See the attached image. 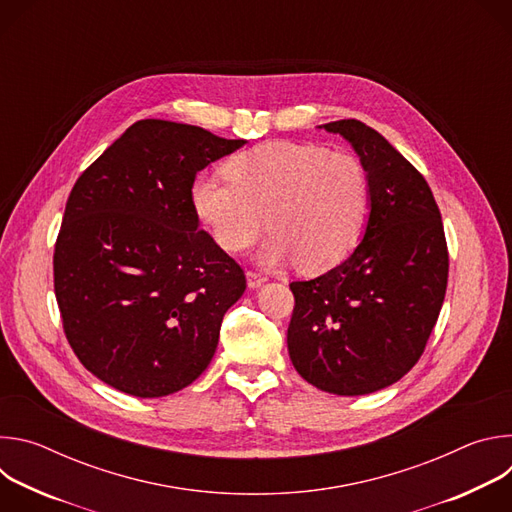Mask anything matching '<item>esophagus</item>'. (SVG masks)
<instances>
[{"instance_id": "1", "label": "esophagus", "mask_w": 512, "mask_h": 512, "mask_svg": "<svg viewBox=\"0 0 512 512\" xmlns=\"http://www.w3.org/2000/svg\"><path fill=\"white\" fill-rule=\"evenodd\" d=\"M265 281H267V275L257 273V271H247V285H249L251 289L261 287Z\"/></svg>"}]
</instances>
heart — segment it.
<instances>
[{"instance_id": "obj_1", "label": "heart", "mask_w": 512, "mask_h": 512, "mask_svg": "<svg viewBox=\"0 0 512 512\" xmlns=\"http://www.w3.org/2000/svg\"><path fill=\"white\" fill-rule=\"evenodd\" d=\"M225 172L229 180L200 174L190 186L194 212L223 249H249L269 223L273 235L259 263L298 261L304 271H326L360 241L371 184L354 154L267 141L231 158Z\"/></svg>"}]
</instances>
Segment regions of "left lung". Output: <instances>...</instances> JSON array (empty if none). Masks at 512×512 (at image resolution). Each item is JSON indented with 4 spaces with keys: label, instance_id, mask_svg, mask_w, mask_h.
<instances>
[{
    "label": "left lung",
    "instance_id": "1",
    "mask_svg": "<svg viewBox=\"0 0 512 512\" xmlns=\"http://www.w3.org/2000/svg\"><path fill=\"white\" fill-rule=\"evenodd\" d=\"M342 135L367 168L371 208L362 241L328 273L294 281L287 350L320 391L354 397L405 377L423 354L448 285V247L425 178L373 127L318 125Z\"/></svg>",
    "mask_w": 512,
    "mask_h": 512
}]
</instances>
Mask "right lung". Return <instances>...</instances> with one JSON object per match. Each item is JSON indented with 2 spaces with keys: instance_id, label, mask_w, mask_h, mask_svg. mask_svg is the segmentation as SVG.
Masks as SVG:
<instances>
[{
  "instance_id": "right-lung-1",
  "label": "right lung",
  "mask_w": 512,
  "mask_h": 512,
  "mask_svg": "<svg viewBox=\"0 0 512 512\" xmlns=\"http://www.w3.org/2000/svg\"><path fill=\"white\" fill-rule=\"evenodd\" d=\"M245 143L141 119L72 188L54 249L56 302L72 350L109 387L166 397L210 364L247 281L198 231L190 186Z\"/></svg>"
}]
</instances>
